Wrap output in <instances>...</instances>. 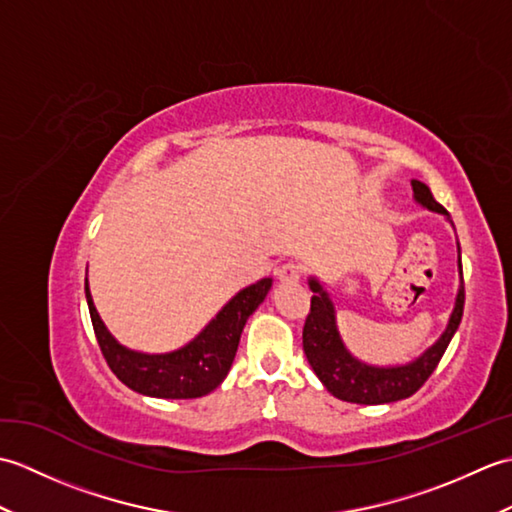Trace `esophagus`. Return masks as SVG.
Masks as SVG:
<instances>
[{
	"mask_svg": "<svg viewBox=\"0 0 512 512\" xmlns=\"http://www.w3.org/2000/svg\"><path fill=\"white\" fill-rule=\"evenodd\" d=\"M301 275H303V270L295 262H288V264L277 268V279L281 281V284H297Z\"/></svg>",
	"mask_w": 512,
	"mask_h": 512,
	"instance_id": "34e87169",
	"label": "esophagus"
}]
</instances>
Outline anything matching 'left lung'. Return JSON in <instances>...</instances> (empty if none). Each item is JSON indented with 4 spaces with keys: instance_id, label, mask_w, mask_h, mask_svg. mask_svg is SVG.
Instances as JSON below:
<instances>
[{
    "instance_id": "left-lung-1",
    "label": "left lung",
    "mask_w": 512,
    "mask_h": 512,
    "mask_svg": "<svg viewBox=\"0 0 512 512\" xmlns=\"http://www.w3.org/2000/svg\"><path fill=\"white\" fill-rule=\"evenodd\" d=\"M411 187L413 198L424 209L449 215L447 209L433 198L427 184L420 180H411ZM458 266L462 277V259H458ZM308 284L314 295L310 299L306 325H303V352H306L310 367L319 376L325 389L339 400L356 402V405H383V402H396L416 394L427 383L433 369L438 367L442 354L447 352L464 312L462 281L458 288V297H455V308L451 312L449 325L440 339L427 352L420 354L416 361L396 367H376L358 361L356 356L347 352V347L341 341L339 328H336V310L330 295L325 292L319 279L310 277Z\"/></svg>"
}]
</instances>
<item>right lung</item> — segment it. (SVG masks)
<instances>
[{
	"label": "right lung",
	"instance_id": "add662e5",
	"mask_svg": "<svg viewBox=\"0 0 512 512\" xmlns=\"http://www.w3.org/2000/svg\"><path fill=\"white\" fill-rule=\"evenodd\" d=\"M270 286L273 279L266 277L239 290L191 343L169 354H143L118 343L94 308L88 279H85V299H88L96 341L116 378L138 394L182 400L206 396L220 387L233 365L244 325L266 299Z\"/></svg>",
	"mask_w": 512,
	"mask_h": 512
}]
</instances>
